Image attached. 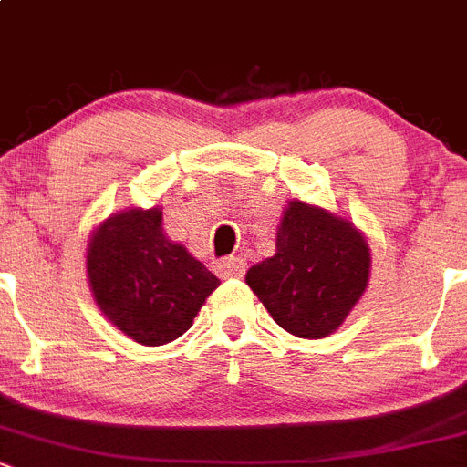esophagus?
<instances>
[{
	"mask_svg": "<svg viewBox=\"0 0 467 467\" xmlns=\"http://www.w3.org/2000/svg\"><path fill=\"white\" fill-rule=\"evenodd\" d=\"M215 268L222 277H243L247 264L241 256H226V259H220V262L215 264Z\"/></svg>",
	"mask_w": 467,
	"mask_h": 467,
	"instance_id": "34e87169",
	"label": "esophagus"
}]
</instances>
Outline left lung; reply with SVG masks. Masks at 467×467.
I'll return each instance as SVG.
<instances>
[{
	"mask_svg": "<svg viewBox=\"0 0 467 467\" xmlns=\"http://www.w3.org/2000/svg\"><path fill=\"white\" fill-rule=\"evenodd\" d=\"M370 275V247L352 222L292 201L277 226L275 254L247 271L245 282L271 317L296 337L336 331Z\"/></svg>",
	"mask_w": 467,
	"mask_h": 467,
	"instance_id": "8db88e82",
	"label": "left lung"
}]
</instances>
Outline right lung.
Returning <instances> with one entry per match:
<instances>
[{"instance_id": "1", "label": "right lung", "mask_w": 467, "mask_h": 467, "mask_svg": "<svg viewBox=\"0 0 467 467\" xmlns=\"http://www.w3.org/2000/svg\"><path fill=\"white\" fill-rule=\"evenodd\" d=\"M85 262L99 310L148 348L181 337L220 285L181 243L169 241L160 208H131L101 222Z\"/></svg>"}]
</instances>
